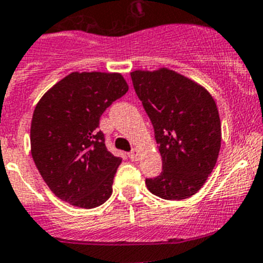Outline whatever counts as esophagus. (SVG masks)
<instances>
[{"instance_id":"obj_1","label":"esophagus","mask_w":263,"mask_h":263,"mask_svg":"<svg viewBox=\"0 0 263 263\" xmlns=\"http://www.w3.org/2000/svg\"><path fill=\"white\" fill-rule=\"evenodd\" d=\"M140 155H141V152H140L139 149H134L131 153H129V158H131V160H139Z\"/></svg>"}]
</instances>
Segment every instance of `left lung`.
Wrapping results in <instances>:
<instances>
[{
  "mask_svg": "<svg viewBox=\"0 0 263 263\" xmlns=\"http://www.w3.org/2000/svg\"><path fill=\"white\" fill-rule=\"evenodd\" d=\"M135 91L154 127L163 171L146 178L162 199L182 200L200 190L221 149L215 99L202 85L168 68L131 72Z\"/></svg>",
  "mask_w": 263,
  "mask_h": 263,
  "instance_id": "left-lung-1",
  "label": "left lung"
}]
</instances>
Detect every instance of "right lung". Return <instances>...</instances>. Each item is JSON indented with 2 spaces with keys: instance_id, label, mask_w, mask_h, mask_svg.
Returning a JSON list of instances; mask_svg holds the SVG:
<instances>
[{
  "instance_id": "1",
  "label": "right lung",
  "mask_w": 263,
  "mask_h": 263,
  "mask_svg": "<svg viewBox=\"0 0 263 263\" xmlns=\"http://www.w3.org/2000/svg\"><path fill=\"white\" fill-rule=\"evenodd\" d=\"M127 91L121 73L73 72L35 105L30 153L43 181L64 202L91 210L110 198L122 159L108 152L98 127L105 109Z\"/></svg>"
}]
</instances>
